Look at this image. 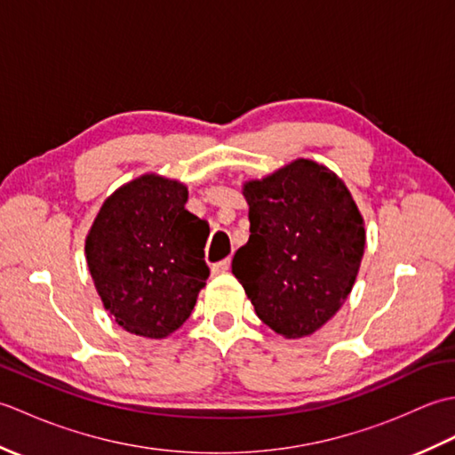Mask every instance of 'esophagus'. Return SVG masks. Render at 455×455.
Instances as JSON below:
<instances>
[{
  "label": "esophagus",
  "instance_id": "1",
  "mask_svg": "<svg viewBox=\"0 0 455 455\" xmlns=\"http://www.w3.org/2000/svg\"><path fill=\"white\" fill-rule=\"evenodd\" d=\"M228 269H230V259L227 258V259H220V262H217V264H212L211 272H212V275H219V274L228 272Z\"/></svg>",
  "mask_w": 455,
  "mask_h": 455
}]
</instances>
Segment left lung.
Here are the masks:
<instances>
[{"mask_svg": "<svg viewBox=\"0 0 455 455\" xmlns=\"http://www.w3.org/2000/svg\"><path fill=\"white\" fill-rule=\"evenodd\" d=\"M250 238L233 274L259 321L285 338L318 331L350 295L365 248L363 217L344 181L299 158L246 181Z\"/></svg>", "mask_w": 455, "mask_h": 455, "instance_id": "left-lung-1", "label": "left lung"}]
</instances>
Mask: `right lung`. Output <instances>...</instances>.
Masks as SVG:
<instances>
[{
	"label": "right lung",
	"mask_w": 455,
	"mask_h": 455,
	"mask_svg": "<svg viewBox=\"0 0 455 455\" xmlns=\"http://www.w3.org/2000/svg\"><path fill=\"white\" fill-rule=\"evenodd\" d=\"M186 203L181 181L144 173L105 199L85 236L101 303L131 334L160 340L176 332L205 287L209 225Z\"/></svg>",
	"instance_id": "obj_1"
}]
</instances>
